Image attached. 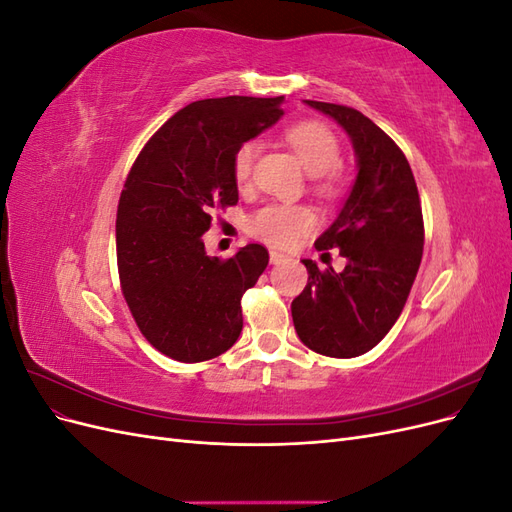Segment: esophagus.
I'll return each mask as SVG.
<instances>
[{
	"mask_svg": "<svg viewBox=\"0 0 512 512\" xmlns=\"http://www.w3.org/2000/svg\"><path fill=\"white\" fill-rule=\"evenodd\" d=\"M269 258H271V265H282V262L288 260V256H284V254H280V252H275V250L269 254Z\"/></svg>",
	"mask_w": 512,
	"mask_h": 512,
	"instance_id": "esophagus-1",
	"label": "esophagus"
}]
</instances>
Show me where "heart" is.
Returning a JSON list of instances; mask_svg holds the SVG:
<instances>
[{"label": "heart", "instance_id": "1", "mask_svg": "<svg viewBox=\"0 0 512 512\" xmlns=\"http://www.w3.org/2000/svg\"><path fill=\"white\" fill-rule=\"evenodd\" d=\"M286 141L297 153L309 175H320L318 190L322 194H333L337 190L335 164L339 162V141L327 126L318 121H301L286 130ZM260 151L258 141H245L232 156V175L239 185H245L252 177L254 162ZM316 226L314 211L305 205L277 203L260 209L250 220V232L273 247L297 245L307 232Z\"/></svg>", "mask_w": 512, "mask_h": 512}]
</instances>
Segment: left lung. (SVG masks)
Wrapping results in <instances>:
<instances>
[{"mask_svg": "<svg viewBox=\"0 0 512 512\" xmlns=\"http://www.w3.org/2000/svg\"><path fill=\"white\" fill-rule=\"evenodd\" d=\"M333 117L356 153L352 190L316 250H339L348 265L320 271L303 260L307 286L292 301L301 342L318 354L352 359L374 348L404 309L423 258V211L412 168L393 138L356 108L305 100Z\"/></svg>", "mask_w": 512, "mask_h": 512, "instance_id": "obj_1", "label": "left lung"}]
</instances>
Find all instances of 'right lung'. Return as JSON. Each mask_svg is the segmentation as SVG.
<instances>
[{
    "label": "right lung",
    "mask_w": 512,
    "mask_h": 512,
    "mask_svg": "<svg viewBox=\"0 0 512 512\" xmlns=\"http://www.w3.org/2000/svg\"><path fill=\"white\" fill-rule=\"evenodd\" d=\"M284 98L192 102L153 134L132 164L117 207L123 299L147 342L170 359L224 354L243 329L241 297L269 265L250 243L226 260L205 252L213 211L237 205L232 156L284 115Z\"/></svg>",
    "instance_id": "1"
}]
</instances>
